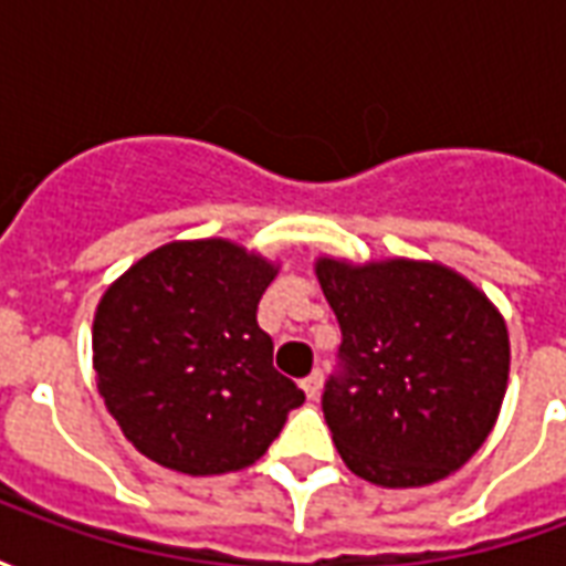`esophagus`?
I'll return each mask as SVG.
<instances>
[{
	"label": "esophagus",
	"instance_id": "34e87169",
	"mask_svg": "<svg viewBox=\"0 0 566 566\" xmlns=\"http://www.w3.org/2000/svg\"><path fill=\"white\" fill-rule=\"evenodd\" d=\"M321 381H324V376H321V369H315V373H312L308 379H303V391H306L308 400H315V397H318V394H321Z\"/></svg>",
	"mask_w": 566,
	"mask_h": 566
}]
</instances>
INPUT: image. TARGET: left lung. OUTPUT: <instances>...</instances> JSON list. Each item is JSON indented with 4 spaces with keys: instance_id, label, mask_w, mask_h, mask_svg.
<instances>
[{
    "instance_id": "8db88e82",
    "label": "left lung",
    "mask_w": 566,
    "mask_h": 566,
    "mask_svg": "<svg viewBox=\"0 0 566 566\" xmlns=\"http://www.w3.org/2000/svg\"><path fill=\"white\" fill-rule=\"evenodd\" d=\"M343 327L324 418L345 467L381 488L433 485L482 449L510 381V333L470 279L437 260L321 254Z\"/></svg>"
}]
</instances>
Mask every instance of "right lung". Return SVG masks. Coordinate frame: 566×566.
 <instances>
[{
  "label": "right lung",
  "instance_id": "add662e5",
  "mask_svg": "<svg viewBox=\"0 0 566 566\" xmlns=\"http://www.w3.org/2000/svg\"><path fill=\"white\" fill-rule=\"evenodd\" d=\"M279 263L233 239L154 248L93 315L96 388L148 461L221 475L260 461L306 400L272 367L258 303Z\"/></svg>",
  "mask_w": 566,
  "mask_h": 566
}]
</instances>
